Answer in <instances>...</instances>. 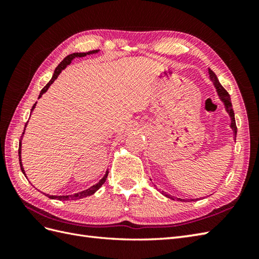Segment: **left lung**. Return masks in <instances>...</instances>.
Returning a JSON list of instances; mask_svg holds the SVG:
<instances>
[{
	"instance_id": "left-lung-1",
	"label": "left lung",
	"mask_w": 259,
	"mask_h": 259,
	"mask_svg": "<svg viewBox=\"0 0 259 259\" xmlns=\"http://www.w3.org/2000/svg\"><path fill=\"white\" fill-rule=\"evenodd\" d=\"M208 72H209V78H210V80H211V82L213 83L214 88H216V91H217V93H218L219 99H221V100L224 102L225 108H226V111H227L228 114H229L230 120H232V123H230V128H232L233 131H234V136H235L234 139L236 140V135H237V126H236L235 113H234V110H233L232 101H230V96L228 95V92L224 89V87H223L221 83H219V81H218V79H217L216 74H214L210 69L208 70ZM161 194H162L163 196H166V197L170 198V199L175 200V198H174L172 196H170V195L166 194V192L162 191ZM176 199L180 200V201H190V200L194 201V200H195V199H181V198H176Z\"/></svg>"
}]
</instances>
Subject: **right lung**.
Here are the masks:
<instances>
[{"label": "right lung", "mask_w": 259, "mask_h": 259, "mask_svg": "<svg viewBox=\"0 0 259 259\" xmlns=\"http://www.w3.org/2000/svg\"><path fill=\"white\" fill-rule=\"evenodd\" d=\"M99 51H100V50H93V51L82 52V53H72V54H70V56H68L67 58H64L63 61L58 65V67L56 68V70H54V73H53V75H52V79H51L50 81H49V83L41 90L40 96H38V99H40V98L42 97L43 93H46V92L48 91V89H49V88H50V85L53 83V82L56 81V79L58 78L59 74L62 72V70H64L65 68H67V65H69L73 59H75V58H82V57H85V56H90V54H96V53H98ZM35 106H36V102L34 103V106L32 107L31 112L33 111V110H34ZM27 122H29V121H27ZM27 122H26V124H27ZM26 124H25V126H26ZM24 131H25V128H24ZM24 131H23V134H22V137H23V135H24ZM21 140H22V138L20 139V144H19V160H20V167H21L22 172H23L24 176H25L24 168H23V166H22V161H21V146H22ZM108 174H109V172L106 171V175L103 176L102 179H101L100 181H99L98 184L93 185L92 187H90V188H88L87 190L76 192V194H74V195H68V196H50V195H47V196H48L49 198H51V199H58V200H74V199H81V198L91 196V195L95 194V192H96L99 188H100V187H101L104 183H106V179H107V177H108Z\"/></svg>", "instance_id": "obj_1"}]
</instances>
